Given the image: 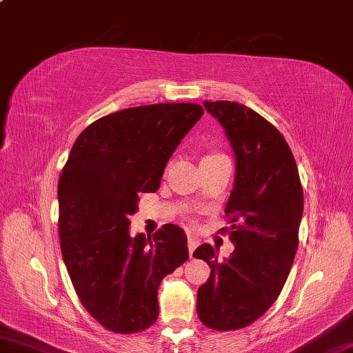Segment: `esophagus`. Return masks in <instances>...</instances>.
Segmentation results:
<instances>
[{
    "label": "esophagus",
    "mask_w": 353,
    "mask_h": 353,
    "mask_svg": "<svg viewBox=\"0 0 353 353\" xmlns=\"http://www.w3.org/2000/svg\"><path fill=\"white\" fill-rule=\"evenodd\" d=\"M200 245V240L196 239L195 236H189L188 237V246H189V256L192 257V254H194V251H195V248L196 246Z\"/></svg>",
    "instance_id": "obj_1"
}]
</instances>
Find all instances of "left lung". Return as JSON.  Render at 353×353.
Masks as SVG:
<instances>
[{"mask_svg":"<svg viewBox=\"0 0 353 353\" xmlns=\"http://www.w3.org/2000/svg\"><path fill=\"white\" fill-rule=\"evenodd\" d=\"M223 127L236 158L234 189L225 214L231 215L232 254L201 245L211 276L199 288L196 313L214 330H237L268 310L285 283L298 250L304 195L287 141L254 110L230 101L203 102Z\"/></svg>","mask_w":353,"mask_h":353,"instance_id":"1","label":"left lung"}]
</instances>
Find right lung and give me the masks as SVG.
Returning <instances> with one entry per match:
<instances>
[{
  "mask_svg": "<svg viewBox=\"0 0 353 353\" xmlns=\"http://www.w3.org/2000/svg\"><path fill=\"white\" fill-rule=\"evenodd\" d=\"M196 103L125 108L86 127L59 181L61 256L80 302L114 333L158 318V288L189 259L180 226L130 237L139 194L157 192L167 161L203 116Z\"/></svg>",
  "mask_w": 353,
  "mask_h": 353,
  "instance_id": "obj_1",
  "label": "right lung"
}]
</instances>
